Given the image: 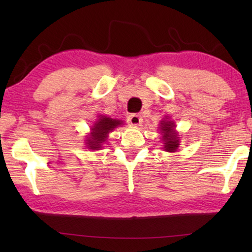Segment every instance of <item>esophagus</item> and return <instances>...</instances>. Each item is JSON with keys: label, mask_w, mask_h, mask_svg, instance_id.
Listing matches in <instances>:
<instances>
[{"label": "esophagus", "mask_w": 252, "mask_h": 252, "mask_svg": "<svg viewBox=\"0 0 252 252\" xmlns=\"http://www.w3.org/2000/svg\"><path fill=\"white\" fill-rule=\"evenodd\" d=\"M129 122L131 126H139L142 122V117L140 114H131L129 117Z\"/></svg>", "instance_id": "esophagus-1"}]
</instances>
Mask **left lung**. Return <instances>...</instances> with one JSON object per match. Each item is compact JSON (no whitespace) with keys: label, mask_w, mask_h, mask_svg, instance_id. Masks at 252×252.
Segmentation results:
<instances>
[{"label":"left lung","mask_w":252,"mask_h":252,"mask_svg":"<svg viewBox=\"0 0 252 252\" xmlns=\"http://www.w3.org/2000/svg\"><path fill=\"white\" fill-rule=\"evenodd\" d=\"M174 123L172 121H161L160 129L163 133L164 149L169 152H174L179 147V138L176 133H173Z\"/></svg>","instance_id":"obj_1"}]
</instances>
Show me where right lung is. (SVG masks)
Segmentation results:
<instances>
[{
  "instance_id": "add662e5",
  "label": "right lung",
  "mask_w": 252,
  "mask_h": 252,
  "mask_svg": "<svg viewBox=\"0 0 252 252\" xmlns=\"http://www.w3.org/2000/svg\"><path fill=\"white\" fill-rule=\"evenodd\" d=\"M121 125V121L119 120H113L111 118L102 117L100 118L97 122L92 126V134L89 136L87 140L88 148L92 149V150H99L101 148V144L105 141V139L108 138V134L110 131L114 130V127Z\"/></svg>"
}]
</instances>
